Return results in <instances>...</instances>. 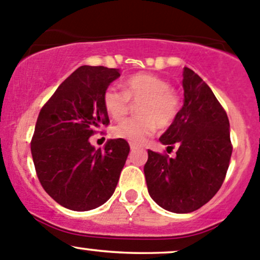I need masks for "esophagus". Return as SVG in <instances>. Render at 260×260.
<instances>
[{
  "label": "esophagus",
  "mask_w": 260,
  "mask_h": 260,
  "mask_svg": "<svg viewBox=\"0 0 260 260\" xmlns=\"http://www.w3.org/2000/svg\"><path fill=\"white\" fill-rule=\"evenodd\" d=\"M129 147H131V150L138 149V145H137L136 143H129Z\"/></svg>",
  "instance_id": "34e87169"
}]
</instances>
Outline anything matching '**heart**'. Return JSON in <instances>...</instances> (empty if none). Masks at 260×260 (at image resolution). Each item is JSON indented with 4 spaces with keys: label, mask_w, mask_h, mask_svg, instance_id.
<instances>
[{
    "label": "heart",
    "mask_w": 260,
    "mask_h": 260,
    "mask_svg": "<svg viewBox=\"0 0 260 260\" xmlns=\"http://www.w3.org/2000/svg\"><path fill=\"white\" fill-rule=\"evenodd\" d=\"M123 92L115 86H108L102 95L104 107L113 119L122 118L129 108V101H141L137 116L123 119L113 127L116 138L131 143H143L153 135L155 125L167 129L178 118L181 100L172 90L167 80L153 74H136L124 80Z\"/></svg>",
    "instance_id": "heart-1"
}]
</instances>
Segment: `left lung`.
Instances as JSON below:
<instances>
[{"mask_svg":"<svg viewBox=\"0 0 260 260\" xmlns=\"http://www.w3.org/2000/svg\"><path fill=\"white\" fill-rule=\"evenodd\" d=\"M184 105L159 141L176 155L148 150V192L174 213L199 210L222 186L232 155L230 121L209 85L189 68L182 71Z\"/></svg>","mask_w":260,"mask_h":260,"instance_id":"1","label":"left lung"}]
</instances>
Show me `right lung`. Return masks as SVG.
<instances>
[{
    "mask_svg": "<svg viewBox=\"0 0 260 260\" xmlns=\"http://www.w3.org/2000/svg\"><path fill=\"white\" fill-rule=\"evenodd\" d=\"M119 75V69L80 67L39 112L30 143L37 175L48 195L69 210L104 205L127 160L129 145L124 139H110L104 150L88 139L110 123L102 95Z\"/></svg>",
    "mask_w": 260,
    "mask_h": 260,
    "instance_id": "1",
    "label": "right lung"
}]
</instances>
